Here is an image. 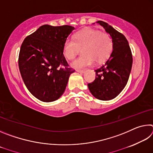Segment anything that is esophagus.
<instances>
[{"label": "esophagus", "instance_id": "esophagus-1", "mask_svg": "<svg viewBox=\"0 0 153 153\" xmlns=\"http://www.w3.org/2000/svg\"><path fill=\"white\" fill-rule=\"evenodd\" d=\"M76 71L78 72L79 74H84L85 72V70H79V69H77Z\"/></svg>", "mask_w": 153, "mask_h": 153}]
</instances>
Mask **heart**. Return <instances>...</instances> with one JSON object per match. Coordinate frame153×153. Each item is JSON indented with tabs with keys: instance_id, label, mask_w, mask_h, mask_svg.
<instances>
[{
	"instance_id": "heart-1",
	"label": "heart",
	"mask_w": 153,
	"mask_h": 153,
	"mask_svg": "<svg viewBox=\"0 0 153 153\" xmlns=\"http://www.w3.org/2000/svg\"><path fill=\"white\" fill-rule=\"evenodd\" d=\"M76 42L67 39L63 44V55L69 60L74 59L82 48L83 55L72 62L71 65L75 69H82L89 66L95 61L100 64L109 58L113 48L112 38L107 33L93 28H86L74 35Z\"/></svg>"
}]
</instances>
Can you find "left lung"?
I'll return each mask as SVG.
<instances>
[{"instance_id":"1","label":"left lung","mask_w":153,"mask_h":153,"mask_svg":"<svg viewBox=\"0 0 153 153\" xmlns=\"http://www.w3.org/2000/svg\"><path fill=\"white\" fill-rule=\"evenodd\" d=\"M97 23L109 33L113 48L105 63L96 69L94 81L88 84V86L97 99L109 100L120 94L126 86L132 66V55L128 40L122 33L107 23L102 21Z\"/></svg>"}]
</instances>
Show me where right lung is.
<instances>
[{
	"label": "right lung",
	"mask_w": 153,
	"mask_h": 153,
	"mask_svg": "<svg viewBox=\"0 0 153 153\" xmlns=\"http://www.w3.org/2000/svg\"><path fill=\"white\" fill-rule=\"evenodd\" d=\"M74 29L67 25H44L27 36L21 46V76L30 92L41 101L60 98L75 71L69 67L63 52L65 41Z\"/></svg>",
	"instance_id": "1"
}]
</instances>
